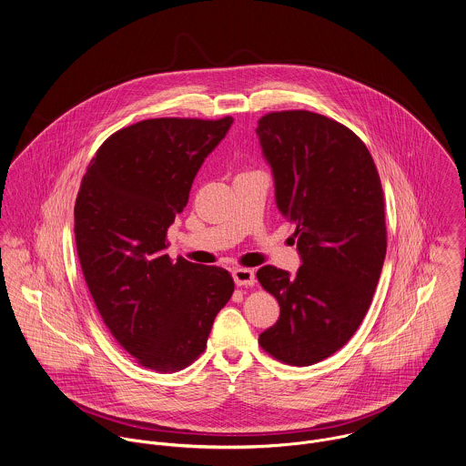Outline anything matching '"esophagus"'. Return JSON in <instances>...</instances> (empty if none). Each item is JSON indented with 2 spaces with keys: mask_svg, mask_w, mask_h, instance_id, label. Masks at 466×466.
Wrapping results in <instances>:
<instances>
[{
  "mask_svg": "<svg viewBox=\"0 0 466 466\" xmlns=\"http://www.w3.org/2000/svg\"><path fill=\"white\" fill-rule=\"evenodd\" d=\"M232 277L238 286H254L256 284V273H254V269H248V268H236L232 271Z\"/></svg>",
  "mask_w": 466,
  "mask_h": 466,
  "instance_id": "esophagus-1",
  "label": "esophagus"
}]
</instances>
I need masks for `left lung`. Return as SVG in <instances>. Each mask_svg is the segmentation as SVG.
<instances>
[{"mask_svg":"<svg viewBox=\"0 0 466 466\" xmlns=\"http://www.w3.org/2000/svg\"><path fill=\"white\" fill-rule=\"evenodd\" d=\"M256 132L302 258L295 277L258 269L260 286L280 306L258 345L279 361L309 366L338 352L371 304L386 258L384 193L366 145L330 117L269 112Z\"/></svg>","mask_w":466,"mask_h":466,"instance_id":"1","label":"left lung"}]
</instances>
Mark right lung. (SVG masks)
<instances>
[{"label": "right lung", "instance_id": "1", "mask_svg": "<svg viewBox=\"0 0 466 466\" xmlns=\"http://www.w3.org/2000/svg\"><path fill=\"white\" fill-rule=\"evenodd\" d=\"M232 121L157 117L121 128L93 157L76 197V252L98 312L130 356L160 373L206 350L234 293L227 269L164 252L169 225Z\"/></svg>", "mask_w": 466, "mask_h": 466}]
</instances>
